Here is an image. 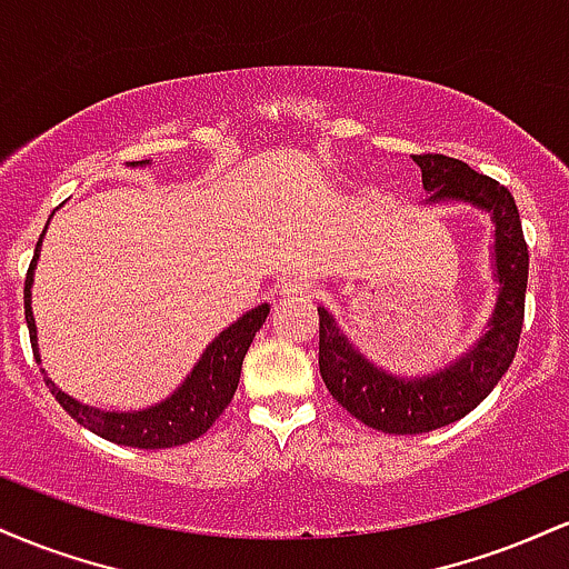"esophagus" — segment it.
<instances>
[{"label":"esophagus","mask_w":569,"mask_h":569,"mask_svg":"<svg viewBox=\"0 0 569 569\" xmlns=\"http://www.w3.org/2000/svg\"><path fill=\"white\" fill-rule=\"evenodd\" d=\"M280 293H283L286 302H305L312 297V283L307 278H289L280 286Z\"/></svg>","instance_id":"1"}]
</instances>
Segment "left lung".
I'll list each match as a JSON object with an SVG mask.
<instances>
[{"instance_id":"obj_1","label":"left lung","mask_w":569,"mask_h":569,"mask_svg":"<svg viewBox=\"0 0 569 569\" xmlns=\"http://www.w3.org/2000/svg\"><path fill=\"white\" fill-rule=\"evenodd\" d=\"M415 162L420 166L422 189L428 192L422 206L462 202L489 213L495 227L492 278L498 293L481 337L462 356L426 377H401L377 367L339 329L337 318L326 307H318V367L329 393L363 426L396 436L452 426L492 393L516 356L530 270L519 211L506 187L447 154H417Z\"/></svg>"}]
</instances>
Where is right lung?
Segmentation results:
<instances>
[{
    "label": "right lung",
    "instance_id": "1",
    "mask_svg": "<svg viewBox=\"0 0 569 569\" xmlns=\"http://www.w3.org/2000/svg\"><path fill=\"white\" fill-rule=\"evenodd\" d=\"M133 166H149V160L133 162ZM44 238V232H42ZM39 238L34 259H31L29 276H26V289H23V305H26V323H29V337L31 348H34L37 363L39 358V345H37V323L34 312H31V286H34V270L39 259ZM270 316V305H257L240 316L238 321L227 326L221 335L208 342V348L202 350L192 371L184 377V382L173 390L171 396L162 398V401L152 403L147 409H130V411H107L98 407H88V403L77 401L69 393H63L58 385L50 380L48 371L42 369L44 382H48L50 393L56 396V401L80 422L82 428L93 430L101 439L122 443V447H139V449H166V447H179V443L194 441L198 436L206 433L208 428L217 422V417L230 407L234 390H238L240 380V367H243V358L248 348H251L253 337L262 329L264 318Z\"/></svg>",
    "mask_w": 569,
    "mask_h": 569
}]
</instances>
